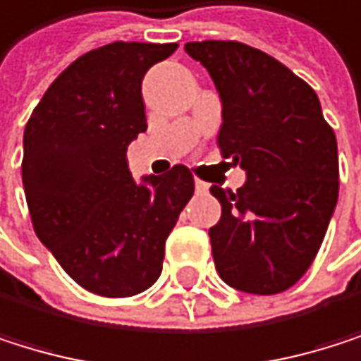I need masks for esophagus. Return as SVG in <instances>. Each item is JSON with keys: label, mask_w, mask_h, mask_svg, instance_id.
Returning a JSON list of instances; mask_svg holds the SVG:
<instances>
[{"label": "esophagus", "mask_w": 361, "mask_h": 361, "mask_svg": "<svg viewBox=\"0 0 361 361\" xmlns=\"http://www.w3.org/2000/svg\"><path fill=\"white\" fill-rule=\"evenodd\" d=\"M195 188H197V192H199V195L209 192V184H207V182H203V179H197V182H195Z\"/></svg>", "instance_id": "esophagus-1"}]
</instances>
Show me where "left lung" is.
Returning a JSON list of instances; mask_svg holds the SVG:
<instances>
[{
	"label": "left lung",
	"instance_id": "obj_1",
	"mask_svg": "<svg viewBox=\"0 0 361 361\" xmlns=\"http://www.w3.org/2000/svg\"><path fill=\"white\" fill-rule=\"evenodd\" d=\"M220 94L218 147L246 171L209 228L228 287L282 293L312 265L338 201V145L314 90L271 55L235 40L188 42Z\"/></svg>",
	"mask_w": 361,
	"mask_h": 361
}]
</instances>
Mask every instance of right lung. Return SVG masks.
<instances>
[{
    "mask_svg": "<svg viewBox=\"0 0 361 361\" xmlns=\"http://www.w3.org/2000/svg\"><path fill=\"white\" fill-rule=\"evenodd\" d=\"M177 44L113 42L72 61L23 135V188L38 240L102 298H130L162 271L164 242L195 192L188 166L137 184L126 152L147 130L141 83Z\"/></svg>",
    "mask_w": 361,
    "mask_h": 361,
    "instance_id": "right-lung-1",
    "label": "right lung"
}]
</instances>
